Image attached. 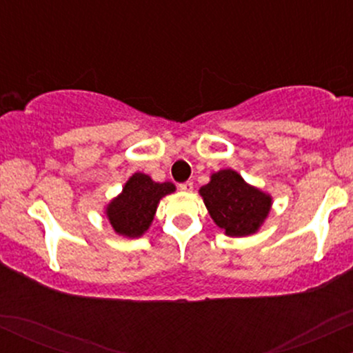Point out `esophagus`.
I'll return each mask as SVG.
<instances>
[{
  "mask_svg": "<svg viewBox=\"0 0 353 353\" xmlns=\"http://www.w3.org/2000/svg\"><path fill=\"white\" fill-rule=\"evenodd\" d=\"M179 189L182 190V192H192L194 189V184L192 182H182V184H179Z\"/></svg>",
  "mask_w": 353,
  "mask_h": 353,
  "instance_id": "34e87169",
  "label": "esophagus"
}]
</instances>
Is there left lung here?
Listing matches in <instances>:
<instances>
[{
    "label": "left lung",
    "instance_id": "1",
    "mask_svg": "<svg viewBox=\"0 0 353 353\" xmlns=\"http://www.w3.org/2000/svg\"><path fill=\"white\" fill-rule=\"evenodd\" d=\"M199 194L209 216L229 237L252 236L272 208L270 194L250 185L234 169L214 172Z\"/></svg>",
    "mask_w": 353,
    "mask_h": 353
}]
</instances>
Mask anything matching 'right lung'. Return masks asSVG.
I'll return each instance as SVG.
<instances>
[{"label":"right lung","mask_w":353,"mask_h":353,"mask_svg":"<svg viewBox=\"0 0 353 353\" xmlns=\"http://www.w3.org/2000/svg\"><path fill=\"white\" fill-rule=\"evenodd\" d=\"M174 190L172 182H156L148 174L134 172L119 196L106 205L104 214L116 234L129 239L141 237L152 224L159 201Z\"/></svg>","instance_id":"obj_1"}]
</instances>
